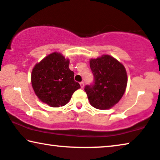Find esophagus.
I'll list each match as a JSON object with an SVG mask.
<instances>
[{
  "label": "esophagus",
  "instance_id": "esophagus-1",
  "mask_svg": "<svg viewBox=\"0 0 160 160\" xmlns=\"http://www.w3.org/2000/svg\"><path fill=\"white\" fill-rule=\"evenodd\" d=\"M80 87H81V88H84V82H80Z\"/></svg>",
  "mask_w": 160,
  "mask_h": 160
}]
</instances>
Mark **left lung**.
<instances>
[{"instance_id":"obj_1","label":"left lung","mask_w":160,"mask_h":160,"mask_svg":"<svg viewBox=\"0 0 160 160\" xmlns=\"http://www.w3.org/2000/svg\"><path fill=\"white\" fill-rule=\"evenodd\" d=\"M90 67L94 81L84 88L89 102L97 109H110L118 103L126 91V69L109 55L91 59Z\"/></svg>"}]
</instances>
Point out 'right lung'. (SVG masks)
<instances>
[{"instance_id":"obj_1","label":"right lung","mask_w":160,"mask_h":160,"mask_svg":"<svg viewBox=\"0 0 160 160\" xmlns=\"http://www.w3.org/2000/svg\"><path fill=\"white\" fill-rule=\"evenodd\" d=\"M69 59L55 52L37 63L32 70L34 92L50 107L67 105L74 91L80 88V84L74 81V72L69 69Z\"/></svg>"}]
</instances>
